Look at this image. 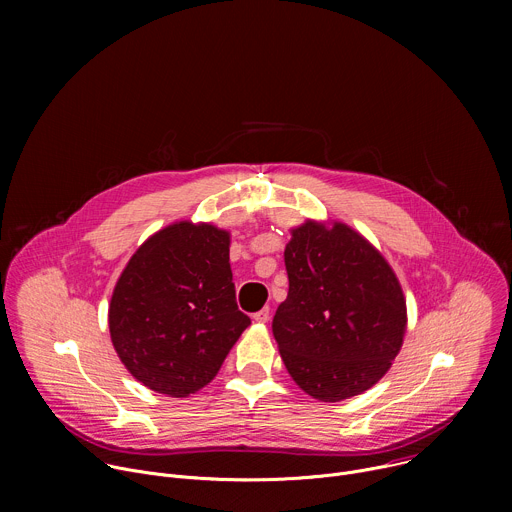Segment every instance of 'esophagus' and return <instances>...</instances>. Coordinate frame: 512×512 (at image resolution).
Masks as SVG:
<instances>
[{"instance_id":"1","label":"esophagus","mask_w":512,"mask_h":512,"mask_svg":"<svg viewBox=\"0 0 512 512\" xmlns=\"http://www.w3.org/2000/svg\"><path fill=\"white\" fill-rule=\"evenodd\" d=\"M269 318H271V308H269V306H265L263 310H259V312L253 314V320H255V322H261V324L269 322Z\"/></svg>"}]
</instances>
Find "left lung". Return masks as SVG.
<instances>
[{
	"mask_svg": "<svg viewBox=\"0 0 512 512\" xmlns=\"http://www.w3.org/2000/svg\"><path fill=\"white\" fill-rule=\"evenodd\" d=\"M289 291L273 316L287 373L320 401L371 389L401 350L407 308L385 257L342 223L291 231Z\"/></svg>",
	"mask_w": 512,
	"mask_h": 512,
	"instance_id": "8db88e82",
	"label": "left lung"
}]
</instances>
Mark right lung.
I'll use <instances>...</instances> for the list:
<instances>
[{
    "label": "right lung",
    "instance_id": "obj_1",
    "mask_svg": "<svg viewBox=\"0 0 512 512\" xmlns=\"http://www.w3.org/2000/svg\"><path fill=\"white\" fill-rule=\"evenodd\" d=\"M229 245L227 231L176 223L145 241L123 269L109 332L127 371L148 389L196 393L251 324L237 306Z\"/></svg>",
    "mask_w": 512,
    "mask_h": 512
}]
</instances>
